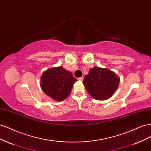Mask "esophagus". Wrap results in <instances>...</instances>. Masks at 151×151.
Here are the masks:
<instances>
[{
  "mask_svg": "<svg viewBox=\"0 0 151 151\" xmlns=\"http://www.w3.org/2000/svg\"><path fill=\"white\" fill-rule=\"evenodd\" d=\"M83 79H84V77H79V78L77 79L79 80V81H83Z\"/></svg>",
  "mask_w": 151,
  "mask_h": 151,
  "instance_id": "obj_1",
  "label": "esophagus"
}]
</instances>
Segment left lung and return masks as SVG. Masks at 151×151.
<instances>
[{
	"mask_svg": "<svg viewBox=\"0 0 151 151\" xmlns=\"http://www.w3.org/2000/svg\"><path fill=\"white\" fill-rule=\"evenodd\" d=\"M83 84L88 93L97 100L111 98L117 89L120 79L111 70L95 67L85 76Z\"/></svg>",
	"mask_w": 151,
	"mask_h": 151,
	"instance_id": "obj_1",
	"label": "left lung"
}]
</instances>
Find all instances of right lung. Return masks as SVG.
<instances>
[{
	"label": "right lung",
	"instance_id": "1",
	"mask_svg": "<svg viewBox=\"0 0 151 151\" xmlns=\"http://www.w3.org/2000/svg\"><path fill=\"white\" fill-rule=\"evenodd\" d=\"M77 81L71 72L59 67L43 73L40 84L45 94L54 100L60 101L69 95L73 84Z\"/></svg>",
	"mask_w": 151,
	"mask_h": 151
}]
</instances>
